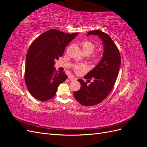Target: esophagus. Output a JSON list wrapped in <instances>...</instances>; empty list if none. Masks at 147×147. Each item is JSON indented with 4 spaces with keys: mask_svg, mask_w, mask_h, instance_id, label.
I'll return each mask as SVG.
<instances>
[{
    "mask_svg": "<svg viewBox=\"0 0 147 147\" xmlns=\"http://www.w3.org/2000/svg\"><path fill=\"white\" fill-rule=\"evenodd\" d=\"M69 79L70 80V81H75V80H77V78H75L74 76H69Z\"/></svg>",
    "mask_w": 147,
    "mask_h": 147,
    "instance_id": "esophagus-1",
    "label": "esophagus"
}]
</instances>
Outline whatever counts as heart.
Listing matches in <instances>:
<instances>
[{"instance_id": "b5f03b06", "label": "heart", "mask_w": 147, "mask_h": 147, "mask_svg": "<svg viewBox=\"0 0 147 147\" xmlns=\"http://www.w3.org/2000/svg\"><path fill=\"white\" fill-rule=\"evenodd\" d=\"M82 47L83 53H88V54L90 55L94 50L95 45L90 42L85 41L82 43ZM75 69L76 70H78L80 69L82 70L84 69V66L83 65H76L75 66Z\"/></svg>"}]
</instances>
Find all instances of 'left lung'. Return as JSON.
<instances>
[{
    "label": "left lung",
    "instance_id": "1",
    "mask_svg": "<svg viewBox=\"0 0 147 147\" xmlns=\"http://www.w3.org/2000/svg\"><path fill=\"white\" fill-rule=\"evenodd\" d=\"M91 35H98L100 38L103 43V55L95 67L84 77L88 82L92 80L90 85L82 79L78 80L81 88L74 92V96L84 106L97 105L107 97L116 82L121 64L118 49L109 35L99 30L90 31L86 34L87 36Z\"/></svg>",
    "mask_w": 147,
    "mask_h": 147
}]
</instances>
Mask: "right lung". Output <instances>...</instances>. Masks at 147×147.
<instances>
[{
	"label": "right lung",
	"mask_w": 147,
	"mask_h": 147,
	"mask_svg": "<svg viewBox=\"0 0 147 147\" xmlns=\"http://www.w3.org/2000/svg\"><path fill=\"white\" fill-rule=\"evenodd\" d=\"M78 34L50 29L31 44L26 55L25 82L34 98L40 101L51 99L56 95L59 84L67 78L64 72L55 70L54 65Z\"/></svg>",
	"instance_id": "add662e5"
}]
</instances>
